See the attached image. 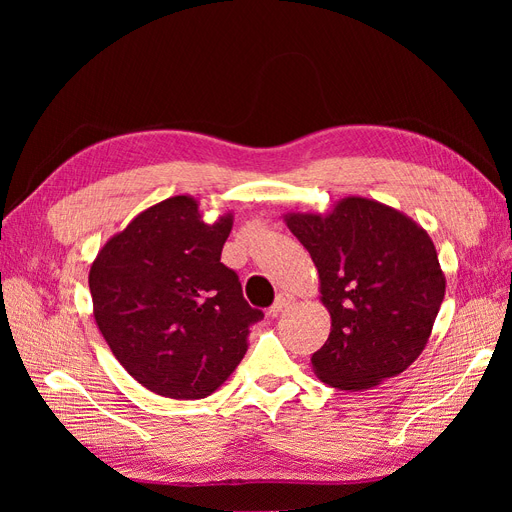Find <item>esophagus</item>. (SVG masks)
<instances>
[{"mask_svg": "<svg viewBox=\"0 0 512 512\" xmlns=\"http://www.w3.org/2000/svg\"><path fill=\"white\" fill-rule=\"evenodd\" d=\"M292 303H294V297H292V294H288V292H280V294H277L275 303L271 305V314H273V316L282 314L284 309H288Z\"/></svg>", "mask_w": 512, "mask_h": 512, "instance_id": "obj_1", "label": "esophagus"}]
</instances>
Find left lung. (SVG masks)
Returning <instances> with one entry per match:
<instances>
[{"instance_id":"left-lung-1","label":"left lung","mask_w":512,"mask_h":512,"mask_svg":"<svg viewBox=\"0 0 512 512\" xmlns=\"http://www.w3.org/2000/svg\"><path fill=\"white\" fill-rule=\"evenodd\" d=\"M288 230L312 256L331 333L314 374L339 391H367L425 350L446 292L436 245L406 213L346 196L327 211H290Z\"/></svg>"}]
</instances>
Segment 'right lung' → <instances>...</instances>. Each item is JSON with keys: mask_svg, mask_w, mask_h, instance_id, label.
<instances>
[{"mask_svg": "<svg viewBox=\"0 0 512 512\" xmlns=\"http://www.w3.org/2000/svg\"><path fill=\"white\" fill-rule=\"evenodd\" d=\"M232 213L205 222L181 194L141 211L108 239L89 269L94 318L123 369L173 399L207 397L247 352L260 309L220 262Z\"/></svg>", "mask_w": 512, "mask_h": 512, "instance_id": "add662e5", "label": "right lung"}]
</instances>
